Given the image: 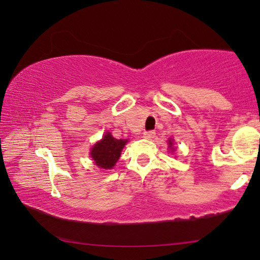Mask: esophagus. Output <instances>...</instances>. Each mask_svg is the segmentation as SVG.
I'll return each instance as SVG.
<instances>
[{
  "mask_svg": "<svg viewBox=\"0 0 260 260\" xmlns=\"http://www.w3.org/2000/svg\"><path fill=\"white\" fill-rule=\"evenodd\" d=\"M143 136L148 140H152L156 136V133H155V131H146L143 133Z\"/></svg>",
  "mask_w": 260,
  "mask_h": 260,
  "instance_id": "esophagus-1",
  "label": "esophagus"
}]
</instances>
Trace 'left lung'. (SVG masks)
<instances>
[{"label":"left lung","instance_id":"8db88e82","mask_svg":"<svg viewBox=\"0 0 260 260\" xmlns=\"http://www.w3.org/2000/svg\"><path fill=\"white\" fill-rule=\"evenodd\" d=\"M169 142H170V147H172V142H171V140L169 141Z\"/></svg>","mask_w":260,"mask_h":260}]
</instances>
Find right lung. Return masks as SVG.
I'll use <instances>...</instances> for the list:
<instances>
[{"label": "right lung", "mask_w": 260, "mask_h": 260, "mask_svg": "<svg viewBox=\"0 0 260 260\" xmlns=\"http://www.w3.org/2000/svg\"><path fill=\"white\" fill-rule=\"evenodd\" d=\"M127 140H118L107 133L102 141H100L91 149V158L96 165L102 169H112L120 157V152Z\"/></svg>", "instance_id": "obj_1"}]
</instances>
